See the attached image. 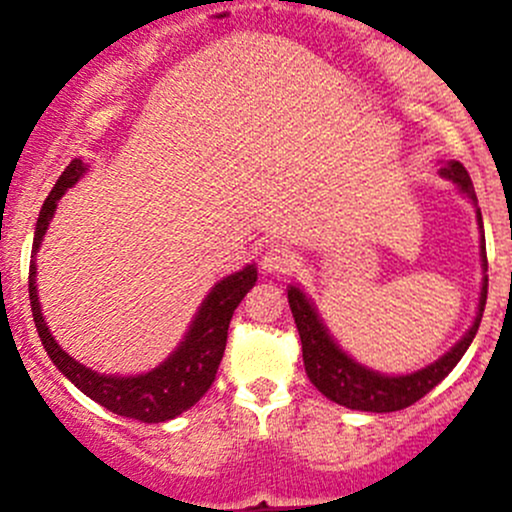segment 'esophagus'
<instances>
[{"instance_id":"34e87169","label":"esophagus","mask_w":512,"mask_h":512,"mask_svg":"<svg viewBox=\"0 0 512 512\" xmlns=\"http://www.w3.org/2000/svg\"><path fill=\"white\" fill-rule=\"evenodd\" d=\"M261 266L266 268L268 273H288L298 266V256H295L288 246H268L266 254L261 258Z\"/></svg>"}]
</instances>
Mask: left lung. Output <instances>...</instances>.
<instances>
[{"label":"left lung","instance_id":"1","mask_svg":"<svg viewBox=\"0 0 512 512\" xmlns=\"http://www.w3.org/2000/svg\"><path fill=\"white\" fill-rule=\"evenodd\" d=\"M439 175H444L447 180L464 192L476 207L478 217V229H481V266H483V283H481V298H478V312L474 317V324L469 327V332L456 342L452 349L444 356H439L437 361L430 366L420 368L415 373H405V376H388V373H378L373 368L361 366L359 361L351 359L344 349H339V344L329 337V329L324 327V322L317 315L315 305L310 298L298 288V285H290L288 288V302L290 310H293L295 324H298L300 342H302V361H305L307 378L312 381V386L320 390L322 395H327L329 400H334L337 405H344L349 410H364V412H395L403 410L408 405L417 403L420 398H425L430 390L442 381L444 376H449V371L459 364L461 356L466 354L471 342H474L478 324H481L483 307H486V295H488V261H486V236H483V222H481V210H478V200L474 192V183H471L469 173L461 166L459 161H449L447 166L439 170Z\"/></svg>","mask_w":512,"mask_h":512}]
</instances>
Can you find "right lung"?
I'll return each mask as SVG.
<instances>
[{
  "instance_id": "add662e5",
  "label": "right lung",
  "mask_w": 512,
  "mask_h": 512,
  "mask_svg": "<svg viewBox=\"0 0 512 512\" xmlns=\"http://www.w3.org/2000/svg\"><path fill=\"white\" fill-rule=\"evenodd\" d=\"M85 170L87 166L80 158L70 161V166L63 170L56 188L46 197L41 214H38L29 266V300L38 337H41L43 349L48 351L58 371L70 383H75L87 398L100 403L102 408L139 422L173 420L180 412L190 410L214 383L219 361L224 356V346H227L229 322H232L236 305L256 285L258 271L254 263H249L241 271L214 283V288L202 300L200 310H197L195 320H192L188 334L178 344V349L148 373H139V376H104V373H97L80 364L68 351L60 349L56 337H53L46 320H43L36 290V254L43 234H46L53 214H56L58 200L65 195V190L78 183Z\"/></svg>"
}]
</instances>
